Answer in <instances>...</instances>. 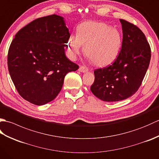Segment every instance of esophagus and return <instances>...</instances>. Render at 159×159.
<instances>
[{
    "mask_svg": "<svg viewBox=\"0 0 159 159\" xmlns=\"http://www.w3.org/2000/svg\"><path fill=\"white\" fill-rule=\"evenodd\" d=\"M88 70H89V69L87 68V67L86 66H80L79 69V72H86Z\"/></svg>",
    "mask_w": 159,
    "mask_h": 159,
    "instance_id": "1",
    "label": "esophagus"
}]
</instances>
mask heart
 <instances>
[{
    "label": "heart",
    "mask_w": 159,
    "mask_h": 159,
    "mask_svg": "<svg viewBox=\"0 0 159 159\" xmlns=\"http://www.w3.org/2000/svg\"><path fill=\"white\" fill-rule=\"evenodd\" d=\"M121 36L116 28L105 23L89 21L78 26L76 36L70 35L67 42L69 55L75 58L85 46V53L96 66H105L117 58L120 52Z\"/></svg>",
    "instance_id": "obj_1"
}]
</instances>
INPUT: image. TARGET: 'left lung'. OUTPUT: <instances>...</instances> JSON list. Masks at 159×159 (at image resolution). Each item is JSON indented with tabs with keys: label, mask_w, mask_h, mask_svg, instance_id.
<instances>
[{
	"label": "left lung",
	"mask_w": 159,
	"mask_h": 159,
	"mask_svg": "<svg viewBox=\"0 0 159 159\" xmlns=\"http://www.w3.org/2000/svg\"><path fill=\"white\" fill-rule=\"evenodd\" d=\"M122 44L116 61L103 68L94 70L95 80L91 91L99 99L117 102L132 96L141 85L149 67L151 49L141 30L120 19Z\"/></svg>",
	"instance_id": "left-lung-1"
}]
</instances>
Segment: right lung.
<instances>
[{
	"instance_id": "add662e5",
	"label": "right lung",
	"mask_w": 159,
	"mask_h": 159,
	"mask_svg": "<svg viewBox=\"0 0 159 159\" xmlns=\"http://www.w3.org/2000/svg\"><path fill=\"white\" fill-rule=\"evenodd\" d=\"M70 34L61 16L39 18L16 33L9 46V74L19 94L35 105L53 100L66 74L79 69L65 55Z\"/></svg>"
}]
</instances>
